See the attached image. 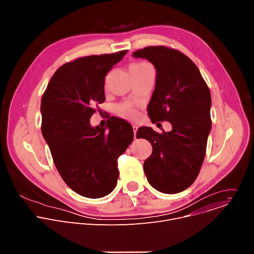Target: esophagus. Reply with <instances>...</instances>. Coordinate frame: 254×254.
<instances>
[{
	"label": "esophagus",
	"instance_id": "34e87169",
	"mask_svg": "<svg viewBox=\"0 0 254 254\" xmlns=\"http://www.w3.org/2000/svg\"><path fill=\"white\" fill-rule=\"evenodd\" d=\"M132 130H133V137H134V139H136V130H137V127H136V126H132Z\"/></svg>",
	"mask_w": 254,
	"mask_h": 254
}]
</instances>
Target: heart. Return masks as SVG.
I'll return each instance as SVG.
<instances>
[{
    "mask_svg": "<svg viewBox=\"0 0 254 254\" xmlns=\"http://www.w3.org/2000/svg\"><path fill=\"white\" fill-rule=\"evenodd\" d=\"M148 66H151L149 63L147 62H135V63H132L129 65V72L130 74H133V73H136V72H139L141 71L143 68H146ZM117 112L118 114L124 118V119H127V120H133L136 118V115H137V112L134 108V106L130 103H122V104H119L117 106Z\"/></svg>",
    "mask_w": 254,
    "mask_h": 254,
    "instance_id": "heart-1",
    "label": "heart"
}]
</instances>
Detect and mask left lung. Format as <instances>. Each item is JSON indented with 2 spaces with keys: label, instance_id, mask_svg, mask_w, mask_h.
<instances>
[{
  "label": "left lung",
  "instance_id": "obj_1",
  "mask_svg": "<svg viewBox=\"0 0 254 254\" xmlns=\"http://www.w3.org/2000/svg\"><path fill=\"white\" fill-rule=\"evenodd\" d=\"M154 64L156 86L148 106L151 121H167L173 129L159 133L152 127L137 129L148 139L152 155L144 161L149 183L165 194L189 188L199 175L211 130V94L196 64L185 54L166 46H149L132 53Z\"/></svg>",
  "mask_w": 254,
  "mask_h": 254
}]
</instances>
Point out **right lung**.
I'll return each mask as SVG.
<instances>
[{"label": "right lung", "mask_w": 254, "mask_h": 254, "mask_svg": "<svg viewBox=\"0 0 254 254\" xmlns=\"http://www.w3.org/2000/svg\"><path fill=\"white\" fill-rule=\"evenodd\" d=\"M127 52L65 63L42 96L41 130L53 162L68 187L83 197L101 198L116 188L118 158L133 139L132 127L124 120L113 118L108 131L89 123L96 104L104 102L105 75Z\"/></svg>", "instance_id": "right-lung-1"}]
</instances>
